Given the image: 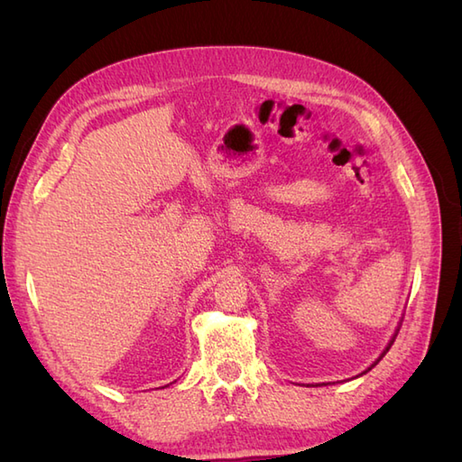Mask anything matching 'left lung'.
Returning a JSON list of instances; mask_svg holds the SVG:
<instances>
[{
  "label": "left lung",
  "instance_id": "obj_1",
  "mask_svg": "<svg viewBox=\"0 0 462 462\" xmlns=\"http://www.w3.org/2000/svg\"><path fill=\"white\" fill-rule=\"evenodd\" d=\"M393 341H395V339H393ZM393 341H391V343H389V347H391V346H393ZM389 347H387L385 351H389ZM383 356H385V353H383ZM383 356H381V357H383ZM381 357H379V359H381ZM379 359H377V361H379ZM377 361H375V363H377ZM371 367H373V365H371Z\"/></svg>",
  "mask_w": 462,
  "mask_h": 462
}]
</instances>
